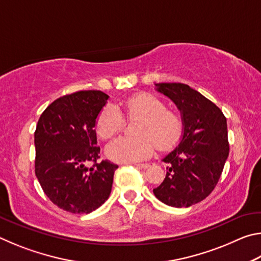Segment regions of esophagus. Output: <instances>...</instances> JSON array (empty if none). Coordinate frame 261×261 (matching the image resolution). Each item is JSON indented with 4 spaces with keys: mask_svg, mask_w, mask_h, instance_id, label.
Instances as JSON below:
<instances>
[{
    "mask_svg": "<svg viewBox=\"0 0 261 261\" xmlns=\"http://www.w3.org/2000/svg\"><path fill=\"white\" fill-rule=\"evenodd\" d=\"M135 166L139 167V168H148L149 167V163H135Z\"/></svg>",
    "mask_w": 261,
    "mask_h": 261,
    "instance_id": "34e87169",
    "label": "esophagus"
}]
</instances>
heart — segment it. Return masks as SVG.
<instances>
[{
  "label": "heart",
  "mask_w": 261,
  "mask_h": 261,
  "mask_svg": "<svg viewBox=\"0 0 261 261\" xmlns=\"http://www.w3.org/2000/svg\"><path fill=\"white\" fill-rule=\"evenodd\" d=\"M129 118L141 117L136 127V137H118L108 144L106 154L116 162H136L149 158L155 149H165L178 139L182 123L175 113L167 110L160 99L151 94H137L123 103ZM124 126V117L115 106L108 105L96 118V132L109 139Z\"/></svg>",
  "instance_id": "1"
}]
</instances>
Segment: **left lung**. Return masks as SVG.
<instances>
[{"instance_id":"8db88e82","label":"left lung","mask_w":261,"mask_h":261,"mask_svg":"<svg viewBox=\"0 0 261 261\" xmlns=\"http://www.w3.org/2000/svg\"><path fill=\"white\" fill-rule=\"evenodd\" d=\"M155 90L176 105L182 138L162 159L168 163L163 182L153 193L171 207H190L213 191L229 155L227 118L211 100L189 85L159 83Z\"/></svg>"}]
</instances>
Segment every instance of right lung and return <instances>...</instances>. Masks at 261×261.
<instances>
[{"instance_id":"obj_1","label":"right lung","mask_w":261,"mask_h":261,"mask_svg":"<svg viewBox=\"0 0 261 261\" xmlns=\"http://www.w3.org/2000/svg\"><path fill=\"white\" fill-rule=\"evenodd\" d=\"M109 96L79 91L55 100L39 118L34 132L35 176L43 192L70 213H91L108 199L118 166L96 162V118ZM93 161L90 170L86 163Z\"/></svg>"}]
</instances>
